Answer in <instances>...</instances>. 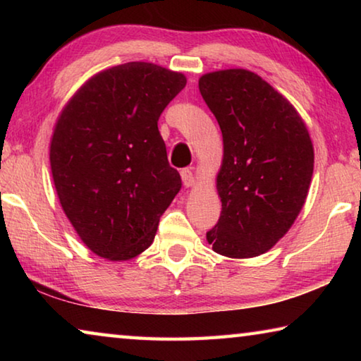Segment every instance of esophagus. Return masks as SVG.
<instances>
[{"label":"esophagus","instance_id":"obj_1","mask_svg":"<svg viewBox=\"0 0 361 361\" xmlns=\"http://www.w3.org/2000/svg\"><path fill=\"white\" fill-rule=\"evenodd\" d=\"M181 180H183V185L186 188H191L194 186V175L191 172V169H181Z\"/></svg>","mask_w":361,"mask_h":361}]
</instances>
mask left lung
Returning a JSON list of instances; mask_svg holds the SVG:
<instances>
[{
    "instance_id": "8db88e82",
    "label": "left lung",
    "mask_w": 361,
    "mask_h": 361,
    "mask_svg": "<svg viewBox=\"0 0 361 361\" xmlns=\"http://www.w3.org/2000/svg\"><path fill=\"white\" fill-rule=\"evenodd\" d=\"M199 90L224 143L221 215L207 240L219 255L253 258L276 245L301 212L314 173L312 142L288 100L252 71L209 73Z\"/></svg>"
}]
</instances>
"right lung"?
Returning a JSON list of instances; mask_svg holds the SVG:
<instances>
[{"mask_svg": "<svg viewBox=\"0 0 361 361\" xmlns=\"http://www.w3.org/2000/svg\"><path fill=\"white\" fill-rule=\"evenodd\" d=\"M185 85L181 73L129 62L89 79L60 114L54 185L73 228L102 258L145 252L180 192L157 121Z\"/></svg>", "mask_w": 361, "mask_h": 361, "instance_id": "obj_1", "label": "right lung"}]
</instances>
